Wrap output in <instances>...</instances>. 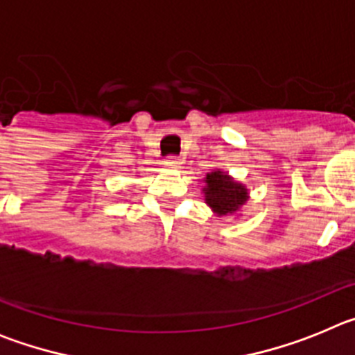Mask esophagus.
Segmentation results:
<instances>
[{
    "label": "esophagus",
    "mask_w": 355,
    "mask_h": 355,
    "mask_svg": "<svg viewBox=\"0 0 355 355\" xmlns=\"http://www.w3.org/2000/svg\"><path fill=\"white\" fill-rule=\"evenodd\" d=\"M165 165H168V167H181L183 162H181L180 156H167L165 158Z\"/></svg>",
    "instance_id": "34e87169"
}]
</instances>
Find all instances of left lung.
I'll use <instances>...</instances> for the list:
<instances>
[{
	"instance_id": "left-lung-1",
	"label": "left lung",
	"mask_w": 355,
	"mask_h": 355,
	"mask_svg": "<svg viewBox=\"0 0 355 355\" xmlns=\"http://www.w3.org/2000/svg\"><path fill=\"white\" fill-rule=\"evenodd\" d=\"M206 184H208L205 188L206 202L211 206L216 215L234 213L240 209V206L245 205L247 188L231 180L225 172H209L206 175Z\"/></svg>"
}]
</instances>
